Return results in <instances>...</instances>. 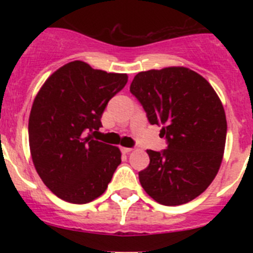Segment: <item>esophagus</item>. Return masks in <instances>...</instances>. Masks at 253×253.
Segmentation results:
<instances>
[{"instance_id":"1","label":"esophagus","mask_w":253,"mask_h":253,"mask_svg":"<svg viewBox=\"0 0 253 253\" xmlns=\"http://www.w3.org/2000/svg\"><path fill=\"white\" fill-rule=\"evenodd\" d=\"M122 152L123 153H129V152H131V148H128V147H122Z\"/></svg>"}]
</instances>
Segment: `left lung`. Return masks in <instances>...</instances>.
Segmentation results:
<instances>
[{"label": "left lung", "mask_w": 253, "mask_h": 253, "mask_svg": "<svg viewBox=\"0 0 253 253\" xmlns=\"http://www.w3.org/2000/svg\"><path fill=\"white\" fill-rule=\"evenodd\" d=\"M130 92L167 142L163 151H147L151 161L139 172L140 185L162 205L191 202L211 184L223 160L227 120L218 95L185 67L139 72Z\"/></svg>", "instance_id": "left-lung-1"}]
</instances>
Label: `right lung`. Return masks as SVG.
<instances>
[{
	"mask_svg": "<svg viewBox=\"0 0 253 253\" xmlns=\"http://www.w3.org/2000/svg\"><path fill=\"white\" fill-rule=\"evenodd\" d=\"M128 76L75 60L57 69L38 92L29 118V144L45 186L64 202L86 204L105 193L122 163L118 147L92 139L111 97Z\"/></svg>",
	"mask_w": 253,
	"mask_h": 253,
	"instance_id": "1",
	"label": "right lung"
}]
</instances>
